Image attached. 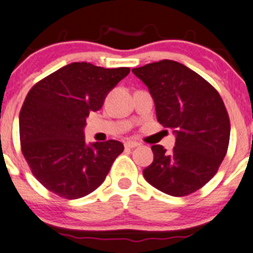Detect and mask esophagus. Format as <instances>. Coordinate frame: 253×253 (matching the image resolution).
I'll use <instances>...</instances> for the list:
<instances>
[{
	"mask_svg": "<svg viewBox=\"0 0 253 253\" xmlns=\"http://www.w3.org/2000/svg\"><path fill=\"white\" fill-rule=\"evenodd\" d=\"M139 142H136V141H126L124 142V146L126 147V149H134V147H137L139 146Z\"/></svg>",
	"mask_w": 253,
	"mask_h": 253,
	"instance_id": "1",
	"label": "esophagus"
}]
</instances>
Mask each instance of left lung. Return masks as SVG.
<instances>
[{
	"label": "left lung",
	"mask_w": 253,
	"mask_h": 253,
	"mask_svg": "<svg viewBox=\"0 0 253 253\" xmlns=\"http://www.w3.org/2000/svg\"><path fill=\"white\" fill-rule=\"evenodd\" d=\"M147 86L157 121L173 129L176 145H152L154 161L142 171L151 186L184 197L206 186L227 152L230 119L219 92L201 75L173 60L132 69Z\"/></svg>",
	"instance_id": "8db88e82"
}]
</instances>
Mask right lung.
I'll return each mask as SVG.
<instances>
[{"mask_svg":"<svg viewBox=\"0 0 253 253\" xmlns=\"http://www.w3.org/2000/svg\"><path fill=\"white\" fill-rule=\"evenodd\" d=\"M130 72L72 62L37 82L19 112V139L32 173L65 199H77L98 188L124 146L117 140L87 146L84 126L91 112Z\"/></svg>","mask_w":253,"mask_h":253,"instance_id":"obj_1","label":"right lung"}]
</instances>
